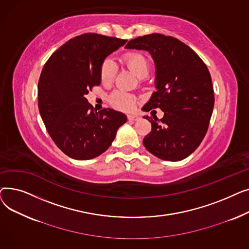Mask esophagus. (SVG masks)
<instances>
[{"label":"esophagus","mask_w":249,"mask_h":249,"mask_svg":"<svg viewBox=\"0 0 249 249\" xmlns=\"http://www.w3.org/2000/svg\"><path fill=\"white\" fill-rule=\"evenodd\" d=\"M127 119L129 121H137V120H139V117L136 116V115H128Z\"/></svg>","instance_id":"obj_1"}]
</instances>
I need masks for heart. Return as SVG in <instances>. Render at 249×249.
Segmentation results:
<instances>
[{
    "mask_svg": "<svg viewBox=\"0 0 249 249\" xmlns=\"http://www.w3.org/2000/svg\"><path fill=\"white\" fill-rule=\"evenodd\" d=\"M123 63L137 77H145L148 73L149 64L146 57L139 52H127L122 57ZM115 75V64L110 59H105L100 68V78L104 85H109L113 82ZM110 103L114 107L124 111L132 110L136 105V99L121 90H116L110 96Z\"/></svg>",
    "mask_w": 249,
    "mask_h": 249,
    "instance_id": "heart-1",
    "label": "heart"
}]
</instances>
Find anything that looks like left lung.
Wrapping results in <instances>:
<instances>
[{
    "mask_svg": "<svg viewBox=\"0 0 249 249\" xmlns=\"http://www.w3.org/2000/svg\"><path fill=\"white\" fill-rule=\"evenodd\" d=\"M126 48L146 50L153 57L156 91L142 110L160 108L164 112L160 120L143 117L151 123L143 144L163 160L188 158L203 141L213 112L214 89L207 65L191 47L173 36H139Z\"/></svg>",
    "mask_w": 249,
    "mask_h": 249,
    "instance_id": "8db88e82",
    "label": "left lung"
}]
</instances>
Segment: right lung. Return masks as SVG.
<instances>
[{
	"label": "right lung",
	"mask_w": 249,
	"mask_h": 249,
	"mask_svg": "<svg viewBox=\"0 0 249 249\" xmlns=\"http://www.w3.org/2000/svg\"><path fill=\"white\" fill-rule=\"evenodd\" d=\"M127 40L96 33L75 36L48 58L38 82V108L56 146L70 158L87 160L106 151L125 114L97 112L86 95L101 83V64Z\"/></svg>",
	"instance_id": "right-lung-1"
}]
</instances>
